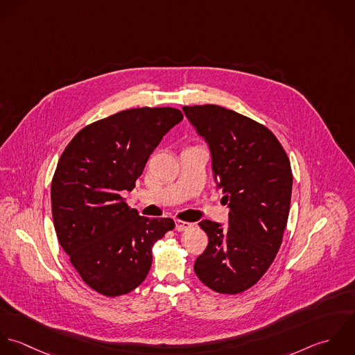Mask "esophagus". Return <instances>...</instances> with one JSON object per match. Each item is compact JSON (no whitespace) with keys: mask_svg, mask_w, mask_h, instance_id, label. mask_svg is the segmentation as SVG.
<instances>
[{"mask_svg":"<svg viewBox=\"0 0 355 355\" xmlns=\"http://www.w3.org/2000/svg\"><path fill=\"white\" fill-rule=\"evenodd\" d=\"M189 227H192V223H189V222H185V220H177L175 222V230L177 232H184V230H188Z\"/></svg>","mask_w":355,"mask_h":355,"instance_id":"esophagus-1","label":"esophagus"}]
</instances>
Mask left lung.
Masks as SVG:
<instances>
[{
	"instance_id": "1",
	"label": "left lung",
	"mask_w": 355,
	"mask_h": 355,
	"mask_svg": "<svg viewBox=\"0 0 355 355\" xmlns=\"http://www.w3.org/2000/svg\"><path fill=\"white\" fill-rule=\"evenodd\" d=\"M185 115L209 142L213 173L227 203L229 229L202 220L209 245L195 273L210 289L241 293L258 283L283 243L292 170L277 137L265 125L219 105H185Z\"/></svg>"
}]
</instances>
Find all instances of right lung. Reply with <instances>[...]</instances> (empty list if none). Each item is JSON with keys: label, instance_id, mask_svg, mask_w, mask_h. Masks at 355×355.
Listing matches in <instances>:
<instances>
[{"label": "right lung", "instance_id": "right-lung-1", "mask_svg": "<svg viewBox=\"0 0 355 355\" xmlns=\"http://www.w3.org/2000/svg\"><path fill=\"white\" fill-rule=\"evenodd\" d=\"M184 118L178 108H130L80 129L52 178L58 240L83 283L115 297L136 289L152 265L153 244L175 227L129 207L132 191L163 136Z\"/></svg>", "mask_w": 355, "mask_h": 355}]
</instances>
